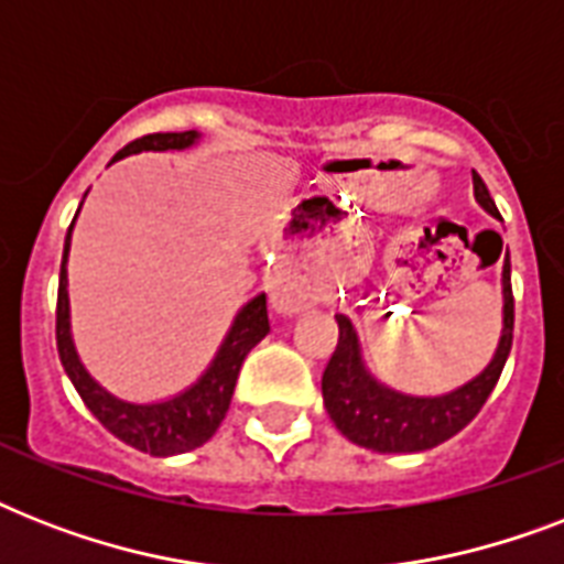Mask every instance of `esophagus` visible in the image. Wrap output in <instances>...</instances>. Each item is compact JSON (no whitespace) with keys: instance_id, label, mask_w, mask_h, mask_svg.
I'll return each mask as SVG.
<instances>
[{"instance_id":"esophagus-1","label":"esophagus","mask_w":564,"mask_h":564,"mask_svg":"<svg viewBox=\"0 0 564 564\" xmlns=\"http://www.w3.org/2000/svg\"><path fill=\"white\" fill-rule=\"evenodd\" d=\"M304 301H307V295H304V290H301L299 283L292 281L290 274H278L272 281V307L278 310V313H299L301 307H304Z\"/></svg>"}]
</instances>
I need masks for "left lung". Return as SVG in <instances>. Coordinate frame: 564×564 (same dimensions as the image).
Segmentation results:
<instances>
[{"mask_svg":"<svg viewBox=\"0 0 564 564\" xmlns=\"http://www.w3.org/2000/svg\"><path fill=\"white\" fill-rule=\"evenodd\" d=\"M474 198L491 213H500L491 202L489 189L474 172ZM339 325V343L322 375V394L325 410L336 430L354 445L369 447L377 454H415L442 445L456 436L468 421L482 410V403L498 383L500 371L507 366L512 351V325H516V301H512V283H509V254L503 263V336H500L495 360L477 375L471 383L459 386L451 394L438 398H412L377 383L360 360V343L354 334L351 322L336 316Z\"/></svg>","mask_w":564,"mask_h":564,"instance_id":"1","label":"left lung"}]
</instances>
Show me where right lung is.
<instances>
[{
	"label": "right lung",
	"instance_id": "1",
	"mask_svg": "<svg viewBox=\"0 0 564 564\" xmlns=\"http://www.w3.org/2000/svg\"><path fill=\"white\" fill-rule=\"evenodd\" d=\"M198 140L195 131H178V134H145L126 149H119L117 158H128L137 152H166V149H187ZM73 234V225H69ZM69 234L64 242V263H61V283H57V322L55 339L57 354L64 362V371L73 380L75 392L82 394L87 410L101 421V427L113 433L119 442L143 451L152 456H175L187 454L202 447L207 438L219 430L221 419L234 398L239 366L246 354L254 348L265 334H269V310H265V295H257L239 310L234 318L225 343H221L216 360L210 369L198 377L187 392L175 394L161 403H128L105 392L78 360L73 336H69V295H66V254H69Z\"/></svg>",
	"mask_w": 564,
	"mask_h": 564
}]
</instances>
